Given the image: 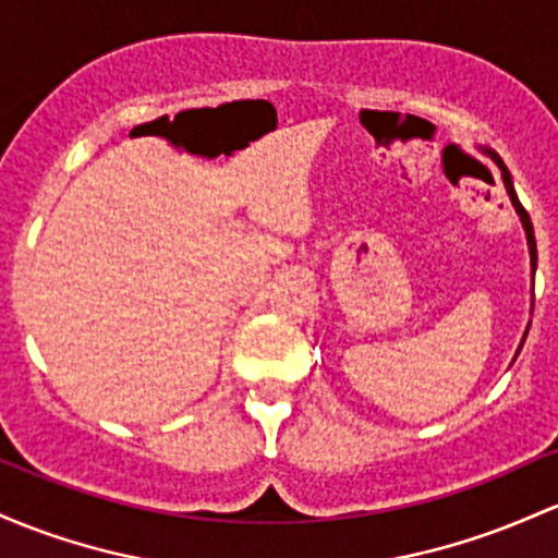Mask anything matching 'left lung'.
<instances>
[{
	"label": "left lung",
	"instance_id": "8db88e82",
	"mask_svg": "<svg viewBox=\"0 0 558 558\" xmlns=\"http://www.w3.org/2000/svg\"><path fill=\"white\" fill-rule=\"evenodd\" d=\"M485 153L489 158H493L495 163H498V169H500V174H504V185H506V193H508V198H511V204H513V209H517V214H519V219H522V228H524V232H527V246H530V262H532V275H535V267H537V248H535V232H532V222H530V214L524 211V206L519 204V198H517V190H513V182H511V174H508V169L504 167V161H500V156L495 150H487L485 148ZM530 330V328H527ZM527 336V333H524ZM524 344V341H522ZM522 349V347H519ZM519 354V352H517Z\"/></svg>",
	"mask_w": 558,
	"mask_h": 558
}]
</instances>
